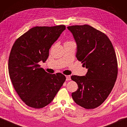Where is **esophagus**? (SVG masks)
Listing matches in <instances>:
<instances>
[{"label": "esophagus", "instance_id": "esophagus-1", "mask_svg": "<svg viewBox=\"0 0 127 127\" xmlns=\"http://www.w3.org/2000/svg\"><path fill=\"white\" fill-rule=\"evenodd\" d=\"M65 77H66V80H67V81L71 80V76H70L69 75L65 76Z\"/></svg>", "mask_w": 127, "mask_h": 127}]
</instances>
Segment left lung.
Instances as JSON below:
<instances>
[{"label":"left lung","instance_id":"1","mask_svg":"<svg viewBox=\"0 0 127 127\" xmlns=\"http://www.w3.org/2000/svg\"><path fill=\"white\" fill-rule=\"evenodd\" d=\"M67 28L76 43L77 59L88 69L85 76H71L78 86L72 97L84 108H95L107 99L116 80L118 63L114 48L107 35L91 26Z\"/></svg>","mask_w":127,"mask_h":127}]
</instances>
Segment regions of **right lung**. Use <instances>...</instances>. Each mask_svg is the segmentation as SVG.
<instances>
[{
  "mask_svg": "<svg viewBox=\"0 0 127 127\" xmlns=\"http://www.w3.org/2000/svg\"><path fill=\"white\" fill-rule=\"evenodd\" d=\"M65 26L33 27L15 41L8 60L13 86L26 105L41 108L51 102L65 80L61 73L50 74L38 63L46 61L49 50Z\"/></svg>",
  "mask_w": 127,
  "mask_h": 127,
  "instance_id": "right-lung-1",
  "label": "right lung"
}]
</instances>
